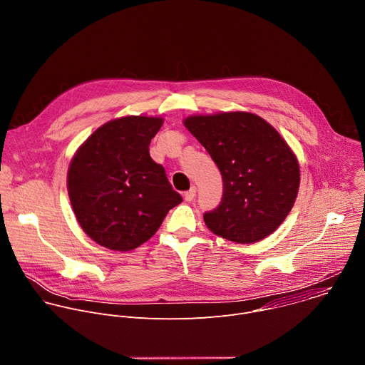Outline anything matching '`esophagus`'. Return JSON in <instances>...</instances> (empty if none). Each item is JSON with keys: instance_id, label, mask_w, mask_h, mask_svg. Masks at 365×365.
<instances>
[{"instance_id": "34e87169", "label": "esophagus", "mask_w": 365, "mask_h": 365, "mask_svg": "<svg viewBox=\"0 0 365 365\" xmlns=\"http://www.w3.org/2000/svg\"><path fill=\"white\" fill-rule=\"evenodd\" d=\"M183 196H185V200H186V202H192V200L195 199V196H196V187L192 186L187 192H185Z\"/></svg>"}]
</instances>
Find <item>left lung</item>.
<instances>
[{
  "label": "left lung",
  "mask_w": 365,
  "mask_h": 365,
  "mask_svg": "<svg viewBox=\"0 0 365 365\" xmlns=\"http://www.w3.org/2000/svg\"><path fill=\"white\" fill-rule=\"evenodd\" d=\"M183 124L222 175V199L203 214L206 227L240 244L273 234L292 211L300 183L297 159L283 137L262 117L242 111L190 115Z\"/></svg>",
  "instance_id": "left-lung-1"
}]
</instances>
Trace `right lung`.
Masks as SVG:
<instances>
[{"label": "right lung", "mask_w": 365, "mask_h": 365, "mask_svg": "<svg viewBox=\"0 0 365 365\" xmlns=\"http://www.w3.org/2000/svg\"><path fill=\"white\" fill-rule=\"evenodd\" d=\"M160 117L128 115L95 130L68 170V192L85 234L102 247L130 251L150 240L182 202L148 145Z\"/></svg>", "instance_id": "1"}]
</instances>
